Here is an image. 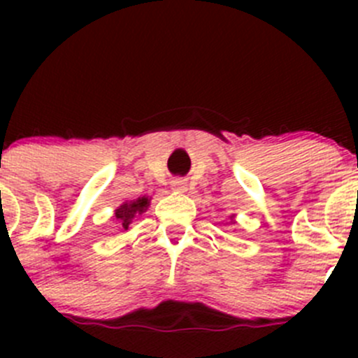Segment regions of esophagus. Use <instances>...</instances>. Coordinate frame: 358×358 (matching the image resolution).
I'll list each match as a JSON object with an SVG mask.
<instances>
[{
	"mask_svg": "<svg viewBox=\"0 0 358 358\" xmlns=\"http://www.w3.org/2000/svg\"><path fill=\"white\" fill-rule=\"evenodd\" d=\"M173 190H176V192H187V182L185 180H175V182L171 183Z\"/></svg>",
	"mask_w": 358,
	"mask_h": 358,
	"instance_id": "34e87169",
	"label": "esophagus"
}]
</instances>
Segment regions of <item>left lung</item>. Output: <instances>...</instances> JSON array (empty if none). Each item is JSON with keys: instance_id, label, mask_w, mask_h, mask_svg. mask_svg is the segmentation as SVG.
<instances>
[{"instance_id": "left-lung-1", "label": "left lung", "mask_w": 358, "mask_h": 358, "mask_svg": "<svg viewBox=\"0 0 358 358\" xmlns=\"http://www.w3.org/2000/svg\"><path fill=\"white\" fill-rule=\"evenodd\" d=\"M230 222H229V225H234V223H236V218H234V215L232 216H230Z\"/></svg>"}]
</instances>
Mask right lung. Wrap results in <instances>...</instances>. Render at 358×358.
Returning <instances> with one entry per match:
<instances>
[{"label":"right lung","mask_w":358,"mask_h":358,"mask_svg":"<svg viewBox=\"0 0 358 358\" xmlns=\"http://www.w3.org/2000/svg\"><path fill=\"white\" fill-rule=\"evenodd\" d=\"M149 206L150 197L147 196L138 197V199L135 201H126L122 202L117 209H114V220L119 223V227H121L122 230H128L129 225L133 223V220H135L136 216L143 215V213L149 209Z\"/></svg>","instance_id":"obj_1"}]
</instances>
